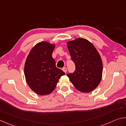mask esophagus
Listing matches in <instances>:
<instances>
[{"instance_id": "obj_1", "label": "esophagus", "mask_w": 126, "mask_h": 126, "mask_svg": "<svg viewBox=\"0 0 126 126\" xmlns=\"http://www.w3.org/2000/svg\"><path fill=\"white\" fill-rule=\"evenodd\" d=\"M62 70H63L65 73H66V72H67V68H66V67L63 68H62Z\"/></svg>"}]
</instances>
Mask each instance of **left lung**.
Instances as JSON below:
<instances>
[{"label":"left lung","mask_w":126,"mask_h":126,"mask_svg":"<svg viewBox=\"0 0 126 126\" xmlns=\"http://www.w3.org/2000/svg\"><path fill=\"white\" fill-rule=\"evenodd\" d=\"M76 70L67 74L78 91L89 93L98 86L101 81L103 63L101 56L94 45L88 40L79 37L67 42Z\"/></svg>","instance_id":"obj_1"}]
</instances>
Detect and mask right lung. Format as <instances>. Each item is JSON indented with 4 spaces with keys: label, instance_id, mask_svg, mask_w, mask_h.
Returning a JSON list of instances; mask_svg holds the SVG:
<instances>
[{
    "label": "right lung",
    "instance_id": "1",
    "mask_svg": "<svg viewBox=\"0 0 126 126\" xmlns=\"http://www.w3.org/2000/svg\"><path fill=\"white\" fill-rule=\"evenodd\" d=\"M54 44L42 41L34 46L24 65V75L30 88L39 95H47L54 90L64 72L57 68L52 53Z\"/></svg>",
    "mask_w": 126,
    "mask_h": 126
}]
</instances>
